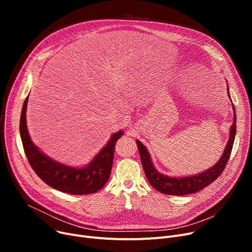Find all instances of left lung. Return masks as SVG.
<instances>
[{"instance_id": "left-lung-1", "label": "left lung", "mask_w": 252, "mask_h": 252, "mask_svg": "<svg viewBox=\"0 0 252 252\" xmlns=\"http://www.w3.org/2000/svg\"><path fill=\"white\" fill-rule=\"evenodd\" d=\"M228 95L230 96L229 88H228ZM235 135H236V113L234 108V119L230 128V138L226 146V149H224L221 157L220 158V160L213 167H210L209 169L203 171V173L199 175L184 177V178H171V177L158 173V171L155 169V167L153 166L150 155L146 147H145L140 141L137 140L136 142L138 145L141 162L145 171V175H146L147 180L151 184V186L154 189H156L158 192H161L166 195L182 196V195H187V194H193L204 189L221 175L230 158L234 140H235Z\"/></svg>"}]
</instances>
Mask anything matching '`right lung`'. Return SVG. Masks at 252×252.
I'll use <instances>...</instances> for the list:
<instances>
[{"label": "right lung", "mask_w": 252, "mask_h": 252, "mask_svg": "<svg viewBox=\"0 0 252 252\" xmlns=\"http://www.w3.org/2000/svg\"><path fill=\"white\" fill-rule=\"evenodd\" d=\"M28 100L29 96L23 103L19 129L25 155L37 177L50 187L72 195L93 194L102 189L110 177L115 144L123 136V130L113 134L106 146L87 166H67L51 159L32 142L26 126Z\"/></svg>", "instance_id": "right-lung-1"}]
</instances>
